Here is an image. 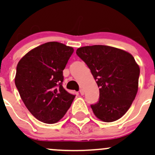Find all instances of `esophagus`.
<instances>
[{
    "label": "esophagus",
    "instance_id": "34e87169",
    "mask_svg": "<svg viewBox=\"0 0 155 155\" xmlns=\"http://www.w3.org/2000/svg\"><path fill=\"white\" fill-rule=\"evenodd\" d=\"M80 93H81V95H84V90H83V89H81V90H80Z\"/></svg>",
    "mask_w": 155,
    "mask_h": 155
}]
</instances>
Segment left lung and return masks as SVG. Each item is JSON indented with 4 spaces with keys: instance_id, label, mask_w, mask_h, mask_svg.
<instances>
[{
    "instance_id": "1",
    "label": "left lung",
    "mask_w": 155,
    "mask_h": 155,
    "mask_svg": "<svg viewBox=\"0 0 155 155\" xmlns=\"http://www.w3.org/2000/svg\"><path fill=\"white\" fill-rule=\"evenodd\" d=\"M76 53L87 65L99 87V99L91 108L104 122L118 120L136 96L140 69L125 50L105 45L80 47Z\"/></svg>"
}]
</instances>
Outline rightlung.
Listing matches in <instances>:
<instances>
[{"mask_svg": "<svg viewBox=\"0 0 155 155\" xmlns=\"http://www.w3.org/2000/svg\"><path fill=\"white\" fill-rule=\"evenodd\" d=\"M73 52L63 44L47 42L32 49L18 62L15 84L26 108L40 121H59L75 97L62 87V71Z\"/></svg>", "mask_w": 155, "mask_h": 155, "instance_id": "right-lung-1", "label": "right lung"}]
</instances>
